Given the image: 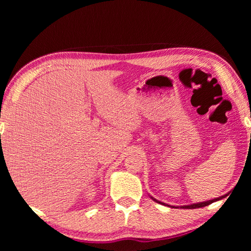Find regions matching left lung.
I'll list each match as a JSON object with an SVG mask.
<instances>
[{
    "label": "left lung",
    "instance_id": "left-lung-1",
    "mask_svg": "<svg viewBox=\"0 0 251 251\" xmlns=\"http://www.w3.org/2000/svg\"><path fill=\"white\" fill-rule=\"evenodd\" d=\"M250 117H251V113H250ZM250 138H251V135H250ZM227 195V194H226ZM220 196L218 197V199H215V200H211V201H202V202H197V204H193V205H188V206H181V208H186V209H194V208H200V207H205V206H208L209 204H212L214 201H219L221 199H225V197L226 196ZM156 201V200H155ZM161 202V201H159Z\"/></svg>",
    "mask_w": 251,
    "mask_h": 251
}]
</instances>
